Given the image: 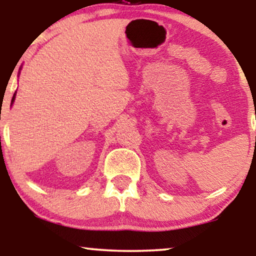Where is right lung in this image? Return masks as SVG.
<instances>
[{
  "label": "right lung",
  "mask_w": 256,
  "mask_h": 256,
  "mask_svg": "<svg viewBox=\"0 0 256 256\" xmlns=\"http://www.w3.org/2000/svg\"><path fill=\"white\" fill-rule=\"evenodd\" d=\"M14 100H15V94H14V96H12V104L14 102Z\"/></svg>",
  "instance_id": "right-lung-1"
}]
</instances>
